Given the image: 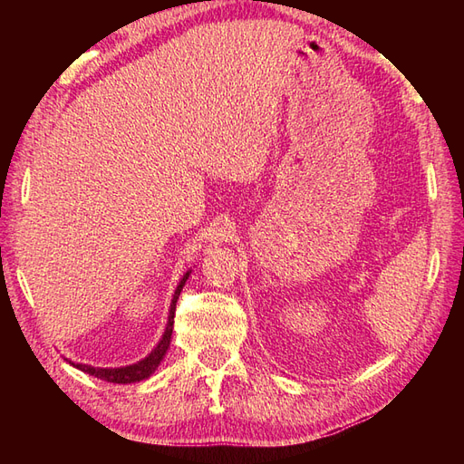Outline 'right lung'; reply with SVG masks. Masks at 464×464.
<instances>
[{"label": "right lung", "instance_id": "add662e5", "mask_svg": "<svg viewBox=\"0 0 464 464\" xmlns=\"http://www.w3.org/2000/svg\"><path fill=\"white\" fill-rule=\"evenodd\" d=\"M187 277H189V273L183 275L181 283L177 285L175 289V295H173V301H171V311H169V321H167V327H165V333L163 337L160 341V344L147 354V357L143 361H137L135 364H130V367H117V369H97V367H92V364H82V362H72L73 367H77L80 371L87 372V374H93V377L102 379V381H107V382H120V384H127V382H137V381H143L147 377H151L153 371L160 367V362L163 361L167 349H169V343H171V333H173V317H175V304H177V299H179L181 295V289L183 285L187 281Z\"/></svg>", "mask_w": 464, "mask_h": 464}]
</instances>
